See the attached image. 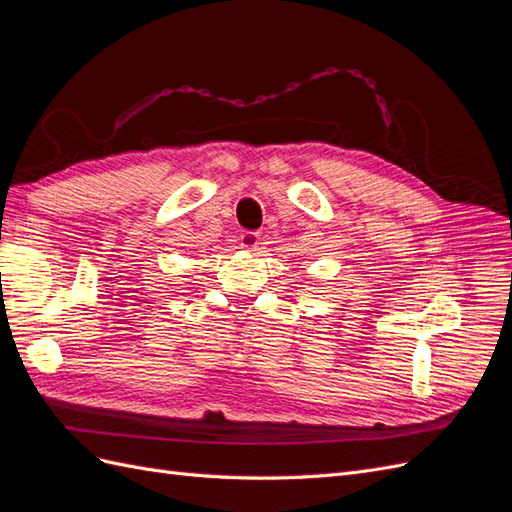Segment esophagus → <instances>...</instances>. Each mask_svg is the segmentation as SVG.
Returning <instances> with one entry per match:
<instances>
[{
    "instance_id": "34e87169",
    "label": "esophagus",
    "mask_w": 512,
    "mask_h": 512,
    "mask_svg": "<svg viewBox=\"0 0 512 512\" xmlns=\"http://www.w3.org/2000/svg\"><path fill=\"white\" fill-rule=\"evenodd\" d=\"M239 245L243 247L245 252H254V250H258V245H260V235H258V232L245 230V232H241V237H239Z\"/></svg>"
}]
</instances>
